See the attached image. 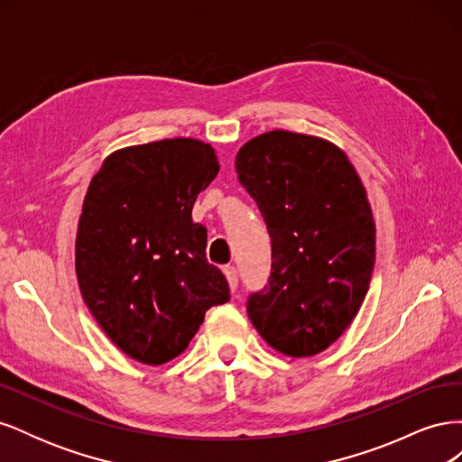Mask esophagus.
Here are the masks:
<instances>
[{
	"label": "esophagus",
	"mask_w": 462,
	"mask_h": 462,
	"mask_svg": "<svg viewBox=\"0 0 462 462\" xmlns=\"http://www.w3.org/2000/svg\"><path fill=\"white\" fill-rule=\"evenodd\" d=\"M223 273H226V277H227V283H229L231 291H235L236 285H239V273H236L235 265H226V268H223Z\"/></svg>",
	"instance_id": "obj_1"
}]
</instances>
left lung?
<instances>
[{
	"label": "left lung",
	"mask_w": 462,
	"mask_h": 462,
	"mask_svg": "<svg viewBox=\"0 0 462 462\" xmlns=\"http://www.w3.org/2000/svg\"><path fill=\"white\" fill-rule=\"evenodd\" d=\"M235 167L272 241V273L248 297V318L287 356L326 351L358 314L374 272L375 226L362 180L343 150L289 131L248 141Z\"/></svg>",
	"instance_id": "left-lung-1"
}]
</instances>
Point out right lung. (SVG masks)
Here are the masks:
<instances>
[{
  "label": "right lung",
  "instance_id": "right-lung-1",
  "mask_svg": "<svg viewBox=\"0 0 462 462\" xmlns=\"http://www.w3.org/2000/svg\"><path fill=\"white\" fill-rule=\"evenodd\" d=\"M219 171L194 138L129 146L106 158L82 204L75 265L97 324L121 351L158 366L179 356L212 306L229 300L206 258L194 200Z\"/></svg>",
  "mask_w": 462,
  "mask_h": 462
}]
</instances>
